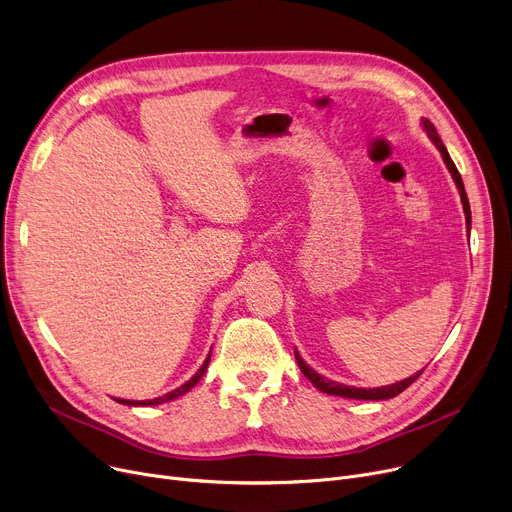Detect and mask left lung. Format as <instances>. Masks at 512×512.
I'll use <instances>...</instances> for the list:
<instances>
[{"instance_id":"1","label":"left lung","mask_w":512,"mask_h":512,"mask_svg":"<svg viewBox=\"0 0 512 512\" xmlns=\"http://www.w3.org/2000/svg\"><path fill=\"white\" fill-rule=\"evenodd\" d=\"M423 128L427 130L429 139H432V141L436 143V147L440 149V153H442V157H444V161H446V166H448V170H450V174H452V178H454L456 186H459V191H461V201H463L465 215H467V228H469V224H471V209H469V199H467V193H465L463 178H461L459 170H456L454 161L450 159V155H448V151H446V147H444V143H442V139H440V134H438L436 126H434L432 122H429V120H425V118H423ZM294 359H297V363H299V367H301V371H303L305 378H307V380H309L317 390L326 392V394H334V396L357 398V400H386V398H394V396H398L402 390H407V388H409V386L419 378V375H421V371H419V373L411 375V378L402 380V382H396V384H392V386H384V388H369V390H365V388H351V386H344V384L332 382V380H328V378H321V375H319L317 371H313V369H311V367L301 359V355H299L297 351H294Z\"/></svg>"}]
</instances>
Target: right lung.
<instances>
[{"label": "right lung", "instance_id": "right-lung-1", "mask_svg": "<svg viewBox=\"0 0 512 512\" xmlns=\"http://www.w3.org/2000/svg\"><path fill=\"white\" fill-rule=\"evenodd\" d=\"M209 357L211 355H207V359H205V363L201 365V369L193 375L191 380H188L186 384H182L180 388H176V390H172V392H168V394H164V396H159V398H153V400H122V398H118V402H122V405H128V407H139V405H161V402H168V400H174V398H178V396H182V394H186L188 390H191L193 386H197V382L203 378V373L207 371V367H209Z\"/></svg>", "mask_w": 512, "mask_h": 512}]
</instances>
